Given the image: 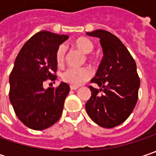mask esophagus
<instances>
[{
  "label": "esophagus",
  "instance_id": "esophagus-1",
  "mask_svg": "<svg viewBox=\"0 0 156 156\" xmlns=\"http://www.w3.org/2000/svg\"><path fill=\"white\" fill-rule=\"evenodd\" d=\"M77 88H78L77 86H70V89H71V90H76Z\"/></svg>",
  "mask_w": 156,
  "mask_h": 156
}]
</instances>
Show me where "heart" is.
Wrapping results in <instances>:
<instances>
[{"instance_id": "heart-1", "label": "heart", "mask_w": 156, "mask_h": 156, "mask_svg": "<svg viewBox=\"0 0 156 156\" xmlns=\"http://www.w3.org/2000/svg\"><path fill=\"white\" fill-rule=\"evenodd\" d=\"M74 44L79 50H81L85 54H89L94 49V44L92 43V41L84 37H81L75 40ZM65 51H66V48L64 45H61L58 48L55 55L58 64H62L63 62ZM91 75L92 73L90 69L87 68H80V69L69 68L63 72L62 78L65 82L69 83L72 86H80L82 83L87 81L91 77Z\"/></svg>"}]
</instances>
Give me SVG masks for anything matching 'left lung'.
I'll return each instance as SVG.
<instances>
[{"label": "left lung", "instance_id": "1", "mask_svg": "<svg viewBox=\"0 0 156 156\" xmlns=\"http://www.w3.org/2000/svg\"><path fill=\"white\" fill-rule=\"evenodd\" d=\"M97 37L103 57L91 82V97L85 105L91 120L102 128L111 129L124 122L131 115L138 100L140 78L136 63L120 39L106 30L87 32Z\"/></svg>", "mask_w": 156, "mask_h": 156}]
</instances>
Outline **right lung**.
Returning a JSON list of instances; mask_svg holds the SVG:
<instances>
[{
  "mask_svg": "<svg viewBox=\"0 0 156 156\" xmlns=\"http://www.w3.org/2000/svg\"><path fill=\"white\" fill-rule=\"evenodd\" d=\"M66 34L48 31L35 34L21 48L9 76V100L15 115L27 128L43 130L51 127L62 114L69 84L43 87V82L56 80L55 55Z\"/></svg>",
  "mask_w": 156,
  "mask_h": 156,
  "instance_id": "obj_1",
  "label": "right lung"
}]
</instances>
